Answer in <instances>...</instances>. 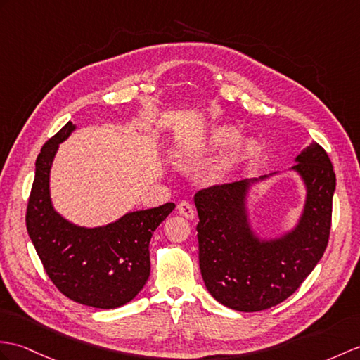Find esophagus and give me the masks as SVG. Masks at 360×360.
Segmentation results:
<instances>
[{
	"label": "esophagus",
	"mask_w": 360,
	"mask_h": 360,
	"mask_svg": "<svg viewBox=\"0 0 360 360\" xmlns=\"http://www.w3.org/2000/svg\"><path fill=\"white\" fill-rule=\"evenodd\" d=\"M178 212L182 214V216H186L187 219H193L195 218V207L191 205L188 200H182V202H179V205H178Z\"/></svg>",
	"instance_id": "1"
}]
</instances>
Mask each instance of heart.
I'll return each instance as SVG.
<instances>
[{
  "instance_id": "heart-1",
  "label": "heart",
  "mask_w": 360,
  "mask_h": 360,
  "mask_svg": "<svg viewBox=\"0 0 360 360\" xmlns=\"http://www.w3.org/2000/svg\"><path fill=\"white\" fill-rule=\"evenodd\" d=\"M239 138H240V130L235 127V125H227V124L218 125V127H214L210 131V135L205 138L204 142H200V144L181 147L176 152V158L181 162H190L202 152H212V153L225 152V150H229L235 146L239 141ZM256 152H257L256 141L242 139L239 144L233 148V152L229 155L227 160L213 170L212 179L214 182L225 181L242 162L252 160V158L256 155Z\"/></svg>"
}]
</instances>
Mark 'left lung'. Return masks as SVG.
Returning <instances> with one entry per match:
<instances>
[{"instance_id":"obj_1","label":"left lung","mask_w":360,"mask_h":360,"mask_svg":"<svg viewBox=\"0 0 360 360\" xmlns=\"http://www.w3.org/2000/svg\"><path fill=\"white\" fill-rule=\"evenodd\" d=\"M295 161L290 170L304 182L305 204L295 229L278 238L256 235L247 210L252 184L276 173L202 188L195 195L200 274L208 293L231 310L253 313L283 302L327 248L336 188L333 164L317 142Z\"/></svg>"}]
</instances>
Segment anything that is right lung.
Returning <instances> with one entry per match:
<instances>
[{"instance_id": "right-lung-1", "label": "right lung", "mask_w": 360, "mask_h": 360, "mask_svg": "<svg viewBox=\"0 0 360 360\" xmlns=\"http://www.w3.org/2000/svg\"><path fill=\"white\" fill-rule=\"evenodd\" d=\"M77 125L70 121L41 148L35 164L26 225L47 276L75 302L103 308L125 305L150 276V239L174 204L125 213L103 227H79L50 199V169L58 147Z\"/></svg>"}]
</instances>
